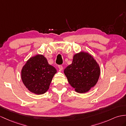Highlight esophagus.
I'll list each match as a JSON object with an SVG mask.
<instances>
[{
    "label": "esophagus",
    "instance_id": "obj_1",
    "mask_svg": "<svg viewBox=\"0 0 126 126\" xmlns=\"http://www.w3.org/2000/svg\"><path fill=\"white\" fill-rule=\"evenodd\" d=\"M58 68H59V69L60 70H62L63 69V67L62 65H59V66H58Z\"/></svg>",
    "mask_w": 126,
    "mask_h": 126
}]
</instances>
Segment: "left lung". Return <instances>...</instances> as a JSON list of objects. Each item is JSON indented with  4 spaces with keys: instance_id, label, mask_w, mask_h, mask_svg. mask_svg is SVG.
Instances as JSON below:
<instances>
[{
    "instance_id": "left-lung-1",
    "label": "left lung",
    "mask_w": 126,
    "mask_h": 126,
    "mask_svg": "<svg viewBox=\"0 0 126 126\" xmlns=\"http://www.w3.org/2000/svg\"><path fill=\"white\" fill-rule=\"evenodd\" d=\"M64 74L75 91L83 94L96 84L100 69L91 54L82 51L74 56L72 63L65 69Z\"/></svg>"
}]
</instances>
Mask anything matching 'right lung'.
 <instances>
[{
	"label": "right lung",
	"instance_id": "right-lung-1",
	"mask_svg": "<svg viewBox=\"0 0 126 126\" xmlns=\"http://www.w3.org/2000/svg\"><path fill=\"white\" fill-rule=\"evenodd\" d=\"M56 73V69L49 65L43 55L37 54L30 58L22 67L21 79L31 93L42 94L48 90Z\"/></svg>",
	"mask_w": 126,
	"mask_h": 126
}]
</instances>
